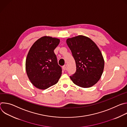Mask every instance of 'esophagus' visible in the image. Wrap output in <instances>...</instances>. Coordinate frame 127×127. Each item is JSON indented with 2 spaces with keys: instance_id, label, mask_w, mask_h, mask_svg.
Here are the masks:
<instances>
[{
  "instance_id": "obj_1",
  "label": "esophagus",
  "mask_w": 127,
  "mask_h": 127,
  "mask_svg": "<svg viewBox=\"0 0 127 127\" xmlns=\"http://www.w3.org/2000/svg\"><path fill=\"white\" fill-rule=\"evenodd\" d=\"M66 68H67V65H64V66H63L62 67V68L64 70H65L66 69Z\"/></svg>"
}]
</instances>
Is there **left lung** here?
Segmentation results:
<instances>
[{
    "label": "left lung",
    "instance_id": "8db88e82",
    "mask_svg": "<svg viewBox=\"0 0 127 127\" xmlns=\"http://www.w3.org/2000/svg\"><path fill=\"white\" fill-rule=\"evenodd\" d=\"M67 44L76 63L75 73L70 76L73 82L81 87H90L100 78L104 60L96 45L88 37L78 35L68 39Z\"/></svg>",
    "mask_w": 127,
    "mask_h": 127
}]
</instances>
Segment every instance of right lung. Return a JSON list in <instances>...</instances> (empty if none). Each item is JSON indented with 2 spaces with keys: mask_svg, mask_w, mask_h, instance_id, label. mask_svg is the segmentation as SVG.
I'll use <instances>...</instances> for the list:
<instances>
[{
  "mask_svg": "<svg viewBox=\"0 0 127 127\" xmlns=\"http://www.w3.org/2000/svg\"><path fill=\"white\" fill-rule=\"evenodd\" d=\"M60 40L43 37L35 42L30 48L26 61L28 76L37 88L46 89L56 84L62 74L54 50Z\"/></svg>",
  "mask_w": 127,
  "mask_h": 127,
  "instance_id": "1",
  "label": "right lung"
}]
</instances>
